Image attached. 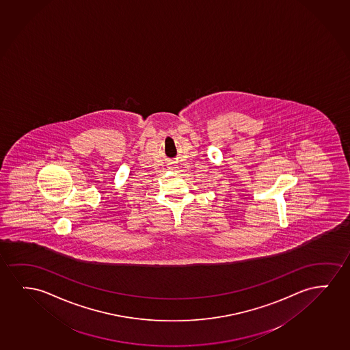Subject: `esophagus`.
I'll return each instance as SVG.
<instances>
[{
    "label": "esophagus",
    "mask_w": 350,
    "mask_h": 350,
    "mask_svg": "<svg viewBox=\"0 0 350 350\" xmlns=\"http://www.w3.org/2000/svg\"><path fill=\"white\" fill-rule=\"evenodd\" d=\"M170 167V169H176V167H176V165H175V164H172V165H170V167Z\"/></svg>",
    "instance_id": "34e87169"
}]
</instances>
